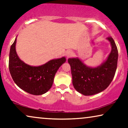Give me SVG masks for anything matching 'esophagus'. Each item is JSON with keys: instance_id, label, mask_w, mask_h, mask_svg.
I'll return each instance as SVG.
<instances>
[{"instance_id": "obj_1", "label": "esophagus", "mask_w": 128, "mask_h": 128, "mask_svg": "<svg viewBox=\"0 0 128 128\" xmlns=\"http://www.w3.org/2000/svg\"><path fill=\"white\" fill-rule=\"evenodd\" d=\"M72 55V52H71V51H67V52H66V56H67V58L71 57Z\"/></svg>"}]
</instances>
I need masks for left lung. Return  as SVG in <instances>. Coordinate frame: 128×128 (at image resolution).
<instances>
[{"mask_svg":"<svg viewBox=\"0 0 128 128\" xmlns=\"http://www.w3.org/2000/svg\"><path fill=\"white\" fill-rule=\"evenodd\" d=\"M111 46L107 59L96 67H88L78 57L70 58L72 84L76 91L84 95H92L105 90L111 82L117 68L118 52L111 37L106 38Z\"/></svg>","mask_w":128,"mask_h":128,"instance_id":"1","label":"left lung"}]
</instances>
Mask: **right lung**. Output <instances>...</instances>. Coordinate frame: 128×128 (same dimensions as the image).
<instances>
[{
  "mask_svg": "<svg viewBox=\"0 0 128 128\" xmlns=\"http://www.w3.org/2000/svg\"><path fill=\"white\" fill-rule=\"evenodd\" d=\"M16 39L11 46L8 68L12 77L20 88L30 94L42 95L52 86L56 73L66 61L62 57L53 59L40 66H32L21 60L16 51Z\"/></svg>",
  "mask_w": 128,
  "mask_h": 128,
  "instance_id": "obj_1",
  "label": "right lung"
}]
</instances>
